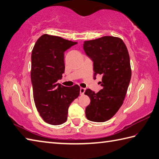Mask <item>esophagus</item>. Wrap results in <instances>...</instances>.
<instances>
[{"label":"esophagus","mask_w":159,"mask_h":159,"mask_svg":"<svg viewBox=\"0 0 159 159\" xmlns=\"http://www.w3.org/2000/svg\"><path fill=\"white\" fill-rule=\"evenodd\" d=\"M85 92V89L83 88H80V95H83L84 93Z\"/></svg>","instance_id":"obj_1"}]
</instances>
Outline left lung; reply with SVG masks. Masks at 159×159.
Wrapping results in <instances>:
<instances>
[{"label": "left lung", "mask_w": 159, "mask_h": 159, "mask_svg": "<svg viewBox=\"0 0 159 159\" xmlns=\"http://www.w3.org/2000/svg\"><path fill=\"white\" fill-rule=\"evenodd\" d=\"M83 49L94 62V77L102 76V89L97 93L90 89L85 92L90 98L86 117L94 122H105L119 111L125 97L132 76L128 50L122 39L110 36L85 40Z\"/></svg>", "instance_id": "8db88e82"}]
</instances>
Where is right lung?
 <instances>
[{
    "label": "right lung",
    "mask_w": 159,
    "mask_h": 159,
    "mask_svg": "<svg viewBox=\"0 0 159 159\" xmlns=\"http://www.w3.org/2000/svg\"><path fill=\"white\" fill-rule=\"evenodd\" d=\"M60 36L43 34L32 52L31 80L36 107L46 123L57 125L67 119L68 108L80 94V87L57 83L65 71L64 52L76 44Z\"/></svg>",
    "instance_id": "obj_1"
}]
</instances>
